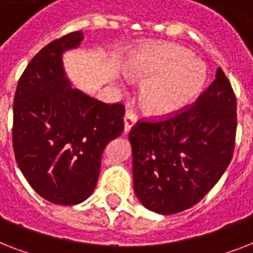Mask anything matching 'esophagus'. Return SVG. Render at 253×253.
<instances>
[{"label":"esophagus","mask_w":253,"mask_h":253,"mask_svg":"<svg viewBox=\"0 0 253 253\" xmlns=\"http://www.w3.org/2000/svg\"><path fill=\"white\" fill-rule=\"evenodd\" d=\"M138 121V117L135 114L134 111H126V114H125V118H123V123H125V132H128V131L132 128L135 123Z\"/></svg>","instance_id":"34e87169"}]
</instances>
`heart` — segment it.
Listing matches in <instances>:
<instances>
[{
  "label": "heart",
  "instance_id": "1",
  "mask_svg": "<svg viewBox=\"0 0 253 253\" xmlns=\"http://www.w3.org/2000/svg\"><path fill=\"white\" fill-rule=\"evenodd\" d=\"M131 80L144 83L140 103L147 113L168 115L184 109L202 93L208 71L189 49L156 43L139 49L125 64Z\"/></svg>",
  "mask_w": 253,
  "mask_h": 253
}]
</instances>
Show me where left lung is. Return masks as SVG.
Segmentation results:
<instances>
[{
	"mask_svg": "<svg viewBox=\"0 0 253 253\" xmlns=\"http://www.w3.org/2000/svg\"><path fill=\"white\" fill-rule=\"evenodd\" d=\"M235 134V94L218 68L193 106L159 122H138L130 131L138 200L164 215L198 204L231 162Z\"/></svg>",
	"mask_w": 253,
	"mask_h": 253,
	"instance_id": "obj_1",
	"label": "left lung"
}]
</instances>
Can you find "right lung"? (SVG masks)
<instances>
[{
    "label": "right lung",
    "instance_id": "right-lung-1",
    "mask_svg": "<svg viewBox=\"0 0 253 253\" xmlns=\"http://www.w3.org/2000/svg\"><path fill=\"white\" fill-rule=\"evenodd\" d=\"M83 31L51 42L18 81L13 148L31 188L56 205H77L94 190L107 143L123 131L125 106L101 102L72 87L63 53L77 48Z\"/></svg>",
    "mask_w": 253,
    "mask_h": 253
}]
</instances>
